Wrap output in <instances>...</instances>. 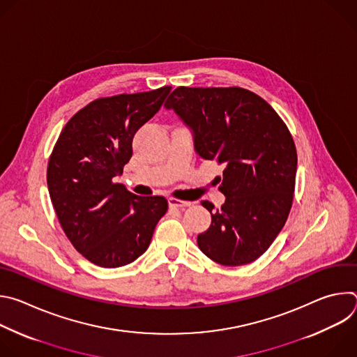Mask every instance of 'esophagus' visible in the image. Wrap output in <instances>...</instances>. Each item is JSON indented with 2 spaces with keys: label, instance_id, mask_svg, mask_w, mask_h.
<instances>
[{
  "label": "esophagus",
  "instance_id": "1",
  "mask_svg": "<svg viewBox=\"0 0 357 357\" xmlns=\"http://www.w3.org/2000/svg\"><path fill=\"white\" fill-rule=\"evenodd\" d=\"M169 206L171 208H176V209H181V208H188L190 206V202H185V200H179V199H175V197H171L168 200Z\"/></svg>",
  "mask_w": 357,
  "mask_h": 357
}]
</instances>
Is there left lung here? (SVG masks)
Listing matches in <instances>:
<instances>
[{"label": "left lung", "mask_w": 357, "mask_h": 357, "mask_svg": "<svg viewBox=\"0 0 357 357\" xmlns=\"http://www.w3.org/2000/svg\"><path fill=\"white\" fill-rule=\"evenodd\" d=\"M165 107L192 130L195 151L225 165L220 209L202 206L212 225L197 236L203 254L229 267L250 264L273 244L294 199L296 148L264 98L241 87H176Z\"/></svg>", "instance_id": "1"}]
</instances>
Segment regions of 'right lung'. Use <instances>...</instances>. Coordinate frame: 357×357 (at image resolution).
I'll return each mask as SVG.
<instances>
[{
  "label": "right lung",
  "mask_w": 357,
  "mask_h": 357,
  "mask_svg": "<svg viewBox=\"0 0 357 357\" xmlns=\"http://www.w3.org/2000/svg\"><path fill=\"white\" fill-rule=\"evenodd\" d=\"M171 89L91 101L68 121L49 157L47 189L59 223L73 247L98 267L137 260L168 211L164 196H137L113 179L132 155L135 132Z\"/></svg>",
  "instance_id": "add662e5"
}]
</instances>
